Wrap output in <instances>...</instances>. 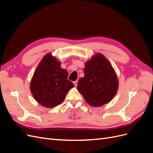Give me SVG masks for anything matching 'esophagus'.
Segmentation results:
<instances>
[{"instance_id":"esophagus-1","label":"esophagus","mask_w":153,"mask_h":153,"mask_svg":"<svg viewBox=\"0 0 153 153\" xmlns=\"http://www.w3.org/2000/svg\"><path fill=\"white\" fill-rule=\"evenodd\" d=\"M73 84H74V85H75V86H76L77 84H78V81H77V80L74 81V82H73Z\"/></svg>"}]
</instances>
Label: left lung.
<instances>
[{"label":"left lung","instance_id":"obj_1","mask_svg":"<svg viewBox=\"0 0 153 153\" xmlns=\"http://www.w3.org/2000/svg\"><path fill=\"white\" fill-rule=\"evenodd\" d=\"M84 76L77 89L86 102L98 107L108 103L116 94L118 80L114 68L101 53H97L85 64Z\"/></svg>","mask_w":153,"mask_h":153}]
</instances>
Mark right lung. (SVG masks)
I'll list each match as a JSON object with an SVG mask.
<instances>
[{
  "mask_svg": "<svg viewBox=\"0 0 153 153\" xmlns=\"http://www.w3.org/2000/svg\"><path fill=\"white\" fill-rule=\"evenodd\" d=\"M68 73L61 68V62L48 53L41 60L30 82V91L34 98L47 108L61 104L68 92L74 86L68 80Z\"/></svg>",
  "mask_w": 153,
  "mask_h": 153,
  "instance_id": "add662e5",
  "label": "right lung"
}]
</instances>
